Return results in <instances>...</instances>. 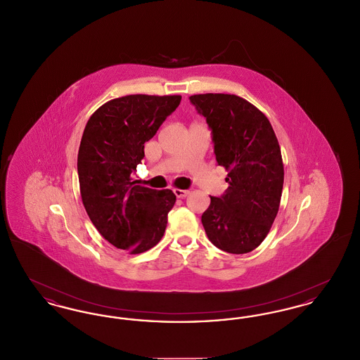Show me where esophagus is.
<instances>
[{
    "label": "esophagus",
    "instance_id": "1",
    "mask_svg": "<svg viewBox=\"0 0 360 360\" xmlns=\"http://www.w3.org/2000/svg\"><path fill=\"white\" fill-rule=\"evenodd\" d=\"M188 190H182V188H174V194L178 197V198H185L186 195H188Z\"/></svg>",
    "mask_w": 360,
    "mask_h": 360
}]
</instances>
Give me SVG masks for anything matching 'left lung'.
I'll use <instances>...</instances> for the list:
<instances>
[{"label":"left lung","mask_w":360,"mask_h":360,"mask_svg":"<svg viewBox=\"0 0 360 360\" xmlns=\"http://www.w3.org/2000/svg\"><path fill=\"white\" fill-rule=\"evenodd\" d=\"M213 134L217 163L229 184L220 198L210 197L201 217L209 240L229 254H247L269 235L283 188L281 147L269 119L235 94L190 96Z\"/></svg>","instance_id":"8db88e82"}]
</instances>
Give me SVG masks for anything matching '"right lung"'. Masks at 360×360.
<instances>
[{
  "label": "right lung",
  "instance_id": "right-lung-1",
  "mask_svg": "<svg viewBox=\"0 0 360 360\" xmlns=\"http://www.w3.org/2000/svg\"><path fill=\"white\" fill-rule=\"evenodd\" d=\"M181 98L131 94L110 100L90 116L81 139L77 166L86 213L103 239L132 255L160 241L175 204L172 190L135 185L131 174L144 158V143Z\"/></svg>",
  "mask_w": 360,
  "mask_h": 360
}]
</instances>
